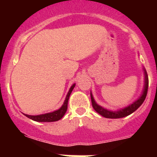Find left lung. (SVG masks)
<instances>
[{
    "label": "left lung",
    "mask_w": 157,
    "mask_h": 157,
    "mask_svg": "<svg viewBox=\"0 0 157 157\" xmlns=\"http://www.w3.org/2000/svg\"><path fill=\"white\" fill-rule=\"evenodd\" d=\"M145 71V88H144L143 93L142 95L141 96V98L138 99L136 101H134V103L129 105L128 107H126L123 109H121L117 112H112V111H109L107 109H104L98 104L96 103L94 99L92 94L90 93V97H91V102H92V106L94 108V110L98 112V114L102 116L103 117L105 118H109V119H119V118H123L125 116H129L131 113L136 111L137 109L142 105V103L145 101V98L147 96V92H148V88H149V78H148V75H147L146 71Z\"/></svg>",
    "instance_id": "1"
}]
</instances>
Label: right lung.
Returning <instances> with one entry per match:
<instances>
[{
    "label": "right lung",
    "instance_id": "right-lung-1",
    "mask_svg": "<svg viewBox=\"0 0 157 157\" xmlns=\"http://www.w3.org/2000/svg\"><path fill=\"white\" fill-rule=\"evenodd\" d=\"M75 84L72 86L71 87L69 90L68 93H67V95L66 97V99H65L64 102H63V105H62V107L56 111H54V112H50V113H46V114H42V115H38V116H30V115H25V116L28 117L30 120H34V121L37 122H55L58 121L59 120H60L64 114L66 113L67 109V103H68L69 97H70L71 94L73 89H74Z\"/></svg>",
    "mask_w": 157,
    "mask_h": 157
}]
</instances>
